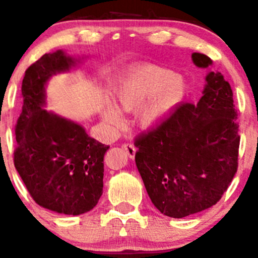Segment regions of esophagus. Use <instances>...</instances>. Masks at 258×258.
I'll list each match as a JSON object with an SVG mask.
<instances>
[{
    "label": "esophagus",
    "mask_w": 258,
    "mask_h": 258,
    "mask_svg": "<svg viewBox=\"0 0 258 258\" xmlns=\"http://www.w3.org/2000/svg\"><path fill=\"white\" fill-rule=\"evenodd\" d=\"M122 148L126 151V153L130 156V157H131V158L135 157V153H136V148H135L134 145H132V144H123V145H122Z\"/></svg>",
    "instance_id": "obj_1"
}]
</instances>
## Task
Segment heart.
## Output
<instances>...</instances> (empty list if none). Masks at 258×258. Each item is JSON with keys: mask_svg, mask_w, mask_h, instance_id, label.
Wrapping results in <instances>:
<instances>
[{"mask_svg": "<svg viewBox=\"0 0 258 258\" xmlns=\"http://www.w3.org/2000/svg\"><path fill=\"white\" fill-rule=\"evenodd\" d=\"M186 95V83L182 77L163 67L142 66L127 75L118 87L114 97L117 106L126 112L140 108L137 121L144 128H153L162 123ZM102 116L108 124L119 127L122 116L112 105H105Z\"/></svg>", "mask_w": 258, "mask_h": 258, "instance_id": "heart-1", "label": "heart"}]
</instances>
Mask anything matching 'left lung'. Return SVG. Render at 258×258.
<instances>
[{
	"label": "left lung",
	"mask_w": 258,
	"mask_h": 258,
	"mask_svg": "<svg viewBox=\"0 0 258 258\" xmlns=\"http://www.w3.org/2000/svg\"><path fill=\"white\" fill-rule=\"evenodd\" d=\"M192 59L204 69L212 64L204 53L195 52ZM206 82L196 105L182 103L135 140V161L146 191L168 217L210 209L237 172L240 126L232 88L220 72H210Z\"/></svg>",
	"instance_id": "8db88e82"
}]
</instances>
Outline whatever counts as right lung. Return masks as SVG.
<instances>
[{
	"mask_svg": "<svg viewBox=\"0 0 258 258\" xmlns=\"http://www.w3.org/2000/svg\"><path fill=\"white\" fill-rule=\"evenodd\" d=\"M75 63L59 49L45 53L26 70L14 163L36 204L76 216L92 210L102 195L103 157L110 146L88 136L80 124L42 108L49 77Z\"/></svg>",
	"mask_w": 258,
	"mask_h": 258,
	"instance_id": "1",
	"label": "right lung"
}]
</instances>
